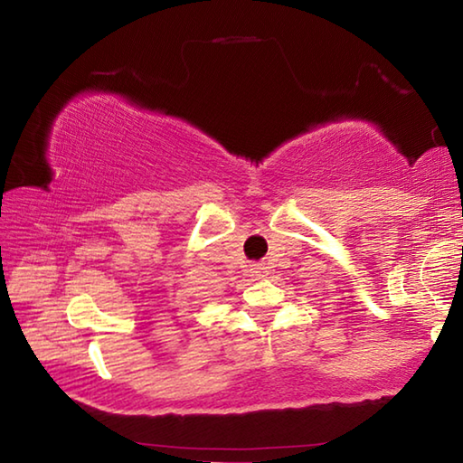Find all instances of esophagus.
Listing matches in <instances>:
<instances>
[{
    "label": "esophagus",
    "mask_w": 463,
    "mask_h": 463,
    "mask_svg": "<svg viewBox=\"0 0 463 463\" xmlns=\"http://www.w3.org/2000/svg\"><path fill=\"white\" fill-rule=\"evenodd\" d=\"M253 273H255L257 277H263V275H265L267 271H265V267H263V265H257V267H255V271H253Z\"/></svg>",
    "instance_id": "obj_1"
}]
</instances>
